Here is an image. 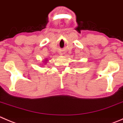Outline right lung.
<instances>
[{"label":"right lung","mask_w":123,"mask_h":123,"mask_svg":"<svg viewBox=\"0 0 123 123\" xmlns=\"http://www.w3.org/2000/svg\"><path fill=\"white\" fill-rule=\"evenodd\" d=\"M45 61H46V60H45Z\"/></svg>","instance_id":"right-lung-1"}]
</instances>
